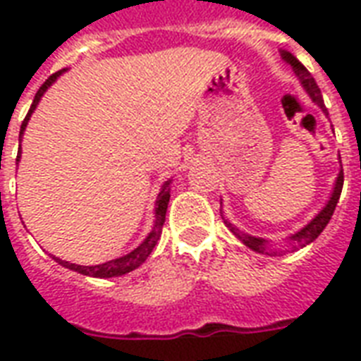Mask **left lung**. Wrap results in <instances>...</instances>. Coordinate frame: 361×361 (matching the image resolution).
Segmentation results:
<instances>
[{
    "label": "left lung",
    "mask_w": 361,
    "mask_h": 361,
    "mask_svg": "<svg viewBox=\"0 0 361 361\" xmlns=\"http://www.w3.org/2000/svg\"><path fill=\"white\" fill-rule=\"evenodd\" d=\"M281 58H283L285 63L290 65L292 71H294V75L298 76V80L302 82L303 90L307 92L311 101H313L314 104H319L320 109H322V112L328 116V110H326L324 106V99H322L320 87L317 86V82H314V78L311 76V73H309V71L305 69V67H303V65L300 63V61H298L290 52H286V50H281ZM341 189H343V166L341 170H339V174H337L336 185H334V191H331V197L330 200H328V204H326L324 208L320 209L319 214L314 215L313 219L309 221L307 225L303 226L302 231H298L296 234L288 236L292 251H296V249H300V247L309 245L311 241H314L320 236V232L324 231L326 225L330 223L331 215H334V209H336L337 202H339V197H341ZM223 219H225V217H223ZM225 225L234 232V236H238L241 241H243V245H247L255 252H262V255H283V252H285V251H275V249H269V241L264 240V238L249 236V234H245V232H240L228 219H225Z\"/></svg>",
    "instance_id": "left-lung-1"
}]
</instances>
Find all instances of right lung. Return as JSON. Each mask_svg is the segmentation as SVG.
Returning a JSON list of instances; mask_svg holds the SVG:
<instances>
[{
    "mask_svg": "<svg viewBox=\"0 0 361 361\" xmlns=\"http://www.w3.org/2000/svg\"><path fill=\"white\" fill-rule=\"evenodd\" d=\"M63 73L65 69L54 73V75L50 76V78H48L41 87H39V92L35 93V99H33V104H31L30 112H27L25 120L22 121V127H20V136H18L20 140H22V135H24L25 125H27V121H30L31 114H33V110L37 109V104H39L41 97L44 95V92H47L48 87L58 80V76H61ZM16 161H20V153H18V157H16ZM170 181L172 180L164 181L163 187H161V191H159L157 195V200H155V223H153L152 232L147 234L146 240L142 241L140 245L136 247V249H133V251L123 255V257L114 258V260H109V262H104V264H97V266H80V264H71L67 262V260H61V258L58 257H52V258L58 264H61L63 268H69L73 269V271H78V274L82 275H90V277H99V279L120 277V275L129 274V271L136 269L140 264L146 262V258L152 255L153 247H155V243H157L159 238H161V232H163V225H164V215H166V208H169V200H170Z\"/></svg>",
    "mask_w": 361,
    "mask_h": 361,
    "instance_id": "right-lung-1",
    "label": "right lung"
}]
</instances>
